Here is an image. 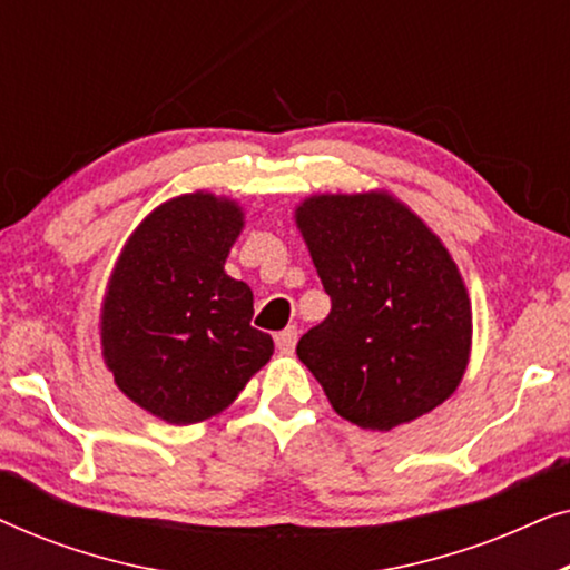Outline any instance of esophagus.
<instances>
[{"label":"esophagus","instance_id":"obj_1","mask_svg":"<svg viewBox=\"0 0 570 570\" xmlns=\"http://www.w3.org/2000/svg\"><path fill=\"white\" fill-rule=\"evenodd\" d=\"M295 342H298V326H285L283 332L275 334V345L283 355H291L295 350Z\"/></svg>","mask_w":570,"mask_h":570}]
</instances>
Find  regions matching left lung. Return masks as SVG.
<instances>
[{
	"label": "left lung",
	"mask_w": 570,
	"mask_h": 570,
	"mask_svg": "<svg viewBox=\"0 0 570 570\" xmlns=\"http://www.w3.org/2000/svg\"><path fill=\"white\" fill-rule=\"evenodd\" d=\"M295 225L332 298L295 353L334 412L392 431L446 402L470 363L472 306L441 238L386 191L314 194Z\"/></svg>",
	"instance_id": "1"
}]
</instances>
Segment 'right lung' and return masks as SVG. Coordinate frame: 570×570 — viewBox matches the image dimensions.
<instances>
[{
  "label": "right lung",
  "instance_id": "obj_1",
  "mask_svg": "<svg viewBox=\"0 0 570 570\" xmlns=\"http://www.w3.org/2000/svg\"><path fill=\"white\" fill-rule=\"evenodd\" d=\"M240 228L238 202L181 194L137 225L108 279L104 361L116 386L166 423L220 415L275 353L252 326V287L225 275Z\"/></svg>",
  "mask_w": 570,
  "mask_h": 570
}]
</instances>
